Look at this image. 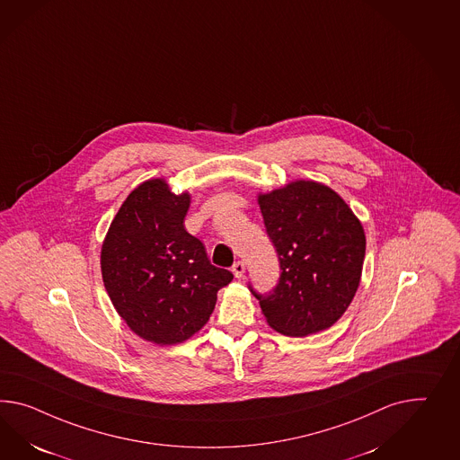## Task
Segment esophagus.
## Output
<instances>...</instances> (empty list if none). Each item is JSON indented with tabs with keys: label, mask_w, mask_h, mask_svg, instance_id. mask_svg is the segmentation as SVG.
I'll list each match as a JSON object with an SVG mask.
<instances>
[{
	"label": "esophagus",
	"mask_w": 460,
	"mask_h": 460,
	"mask_svg": "<svg viewBox=\"0 0 460 460\" xmlns=\"http://www.w3.org/2000/svg\"><path fill=\"white\" fill-rule=\"evenodd\" d=\"M232 271H234L236 279H242L245 275V263L243 261H235L234 267H232Z\"/></svg>",
	"instance_id": "1"
}]
</instances>
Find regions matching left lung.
Instances as JSON below:
<instances>
[{
  "instance_id": "8db88e82",
  "label": "left lung",
  "mask_w": 460,
  "mask_h": 460,
  "mask_svg": "<svg viewBox=\"0 0 460 460\" xmlns=\"http://www.w3.org/2000/svg\"><path fill=\"white\" fill-rule=\"evenodd\" d=\"M259 205L282 270L269 294L250 287L261 314L288 337L329 329L358 288L364 226L339 193L312 180L260 193Z\"/></svg>"
}]
</instances>
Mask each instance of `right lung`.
<instances>
[{"instance_id": "add662e5", "label": "right lung", "mask_w": 460, "mask_h": 460, "mask_svg": "<svg viewBox=\"0 0 460 460\" xmlns=\"http://www.w3.org/2000/svg\"><path fill=\"white\" fill-rule=\"evenodd\" d=\"M190 195L172 193L164 178L131 191L108 228L102 275L119 317L156 345L190 339L208 322L217 292L232 271L210 263L183 220Z\"/></svg>"}]
</instances>
